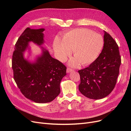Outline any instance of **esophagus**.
<instances>
[{
	"label": "esophagus",
	"instance_id": "esophagus-1",
	"mask_svg": "<svg viewBox=\"0 0 131 131\" xmlns=\"http://www.w3.org/2000/svg\"><path fill=\"white\" fill-rule=\"evenodd\" d=\"M72 71H73V70H72V68H69V67H68V68H67V70H66L67 73H70V72H72Z\"/></svg>",
	"mask_w": 131,
	"mask_h": 131
}]
</instances>
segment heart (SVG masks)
<instances>
[{
    "label": "heart",
    "mask_w": 131,
    "mask_h": 131,
    "mask_svg": "<svg viewBox=\"0 0 131 131\" xmlns=\"http://www.w3.org/2000/svg\"><path fill=\"white\" fill-rule=\"evenodd\" d=\"M104 39L100 34L86 29H77L67 32L63 37V41L55 39L53 47L58 58L62 61L66 60L74 49L75 57L70 61L74 67L80 63L87 66L93 62L100 54Z\"/></svg>",
    "instance_id": "heart-1"
}]
</instances>
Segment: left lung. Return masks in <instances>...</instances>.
<instances>
[{"label": "left lung", "instance_id": "obj_1", "mask_svg": "<svg viewBox=\"0 0 131 131\" xmlns=\"http://www.w3.org/2000/svg\"><path fill=\"white\" fill-rule=\"evenodd\" d=\"M104 32V48L99 57L89 66L78 71L81 79L79 91L92 99L104 98L111 93L119 73L118 46L109 33Z\"/></svg>", "mask_w": 131, "mask_h": 131}]
</instances>
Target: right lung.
Here are the masks:
<instances>
[{
  "label": "right lung",
  "mask_w": 131,
  "mask_h": 131,
  "mask_svg": "<svg viewBox=\"0 0 131 131\" xmlns=\"http://www.w3.org/2000/svg\"><path fill=\"white\" fill-rule=\"evenodd\" d=\"M44 31L26 28L18 39L12 57L14 79L18 88L26 98L37 103L56 98L60 92L61 80L66 75V67L43 47L42 54L34 63L24 59L23 52L30 42L39 46L44 43Z\"/></svg>",
  "instance_id": "right-lung-1"
}]
</instances>
